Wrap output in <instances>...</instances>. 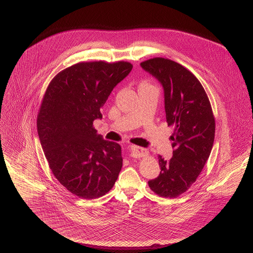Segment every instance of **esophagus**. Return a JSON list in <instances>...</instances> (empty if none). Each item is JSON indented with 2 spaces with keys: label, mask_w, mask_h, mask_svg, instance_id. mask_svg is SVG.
<instances>
[{
  "label": "esophagus",
  "mask_w": 253,
  "mask_h": 253,
  "mask_svg": "<svg viewBox=\"0 0 253 253\" xmlns=\"http://www.w3.org/2000/svg\"><path fill=\"white\" fill-rule=\"evenodd\" d=\"M129 153L134 158H142V157H145L148 155V151L146 149L137 147V146H130Z\"/></svg>",
  "instance_id": "1"
}]
</instances>
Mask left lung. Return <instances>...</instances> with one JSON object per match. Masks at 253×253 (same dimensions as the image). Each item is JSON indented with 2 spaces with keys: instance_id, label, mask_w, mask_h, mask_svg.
Returning <instances> with one entry per match:
<instances>
[{
  "instance_id": "left-lung-1",
  "label": "left lung",
  "mask_w": 253,
  "mask_h": 253,
  "mask_svg": "<svg viewBox=\"0 0 253 253\" xmlns=\"http://www.w3.org/2000/svg\"><path fill=\"white\" fill-rule=\"evenodd\" d=\"M141 67L163 86L166 122L174 128L173 156H158L160 174L148 181L150 189L165 198L187 191L201 173L214 142L215 119L199 80L182 65L165 58L144 61Z\"/></svg>"
}]
</instances>
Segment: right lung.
Masks as SVG:
<instances>
[{"mask_svg": "<svg viewBox=\"0 0 253 253\" xmlns=\"http://www.w3.org/2000/svg\"><path fill=\"white\" fill-rule=\"evenodd\" d=\"M129 62H81L50 82L37 128L49 167L71 193L95 199L109 192L122 168L121 146L93 127L114 87L131 72Z\"/></svg>", "mask_w": 253, "mask_h": 253, "instance_id": "obj_1", "label": "right lung"}]
</instances>
